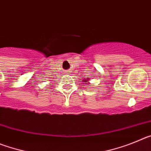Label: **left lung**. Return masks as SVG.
Here are the masks:
<instances>
[{
  "label": "left lung",
  "mask_w": 151,
  "mask_h": 151,
  "mask_svg": "<svg viewBox=\"0 0 151 151\" xmlns=\"http://www.w3.org/2000/svg\"><path fill=\"white\" fill-rule=\"evenodd\" d=\"M83 82H87L86 84H90V82H89V78H83Z\"/></svg>",
  "instance_id": "1"
}]
</instances>
